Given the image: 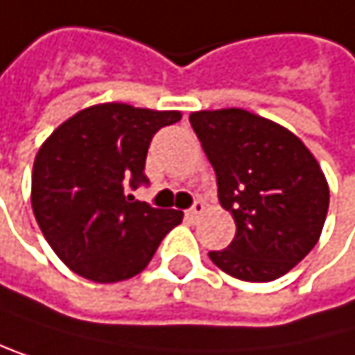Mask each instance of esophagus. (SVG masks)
<instances>
[{"label":"esophagus","instance_id":"esophagus-1","mask_svg":"<svg viewBox=\"0 0 355 355\" xmlns=\"http://www.w3.org/2000/svg\"><path fill=\"white\" fill-rule=\"evenodd\" d=\"M202 213H204V204H202L200 200H196V202H193V207H191V209H189V211H187L185 215H187L189 219H198V217H200Z\"/></svg>","mask_w":355,"mask_h":355}]
</instances>
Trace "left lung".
<instances>
[{
  "mask_svg": "<svg viewBox=\"0 0 355 355\" xmlns=\"http://www.w3.org/2000/svg\"><path fill=\"white\" fill-rule=\"evenodd\" d=\"M189 123L236 223L227 249L209 253L213 264L253 283L290 272L318 245L328 213L318 159L290 130L243 108L191 112Z\"/></svg>",
  "mask_w": 355,
  "mask_h": 355,
  "instance_id": "8db88e82",
  "label": "left lung"
}]
</instances>
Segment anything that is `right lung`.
Listing matches in <instances>:
<instances>
[{
    "instance_id": "right-lung-1",
    "label": "right lung",
    "mask_w": 355,
    "mask_h": 355,
    "mask_svg": "<svg viewBox=\"0 0 355 355\" xmlns=\"http://www.w3.org/2000/svg\"><path fill=\"white\" fill-rule=\"evenodd\" d=\"M176 121V110L98 104L70 116L40 146L31 207L70 270L95 283L125 281L144 270L164 236L181 223V211L153 209L130 193L148 183L151 138Z\"/></svg>"
}]
</instances>
